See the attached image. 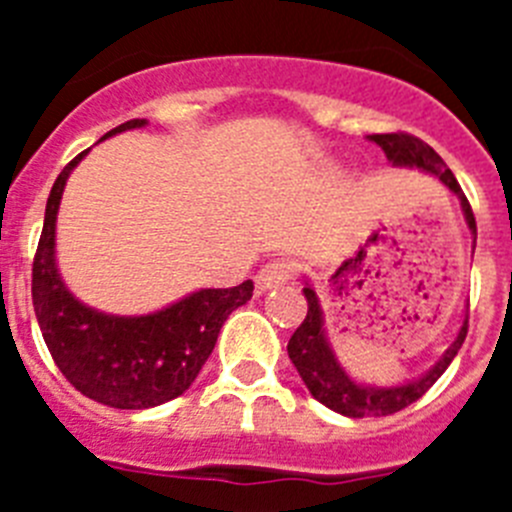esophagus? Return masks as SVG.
<instances>
[{"label": "esophagus", "mask_w": 512, "mask_h": 512, "mask_svg": "<svg viewBox=\"0 0 512 512\" xmlns=\"http://www.w3.org/2000/svg\"><path fill=\"white\" fill-rule=\"evenodd\" d=\"M292 274H295V264H292V261H269V264L261 266V271L256 274V289H259V292H266V289L279 287V284L289 282Z\"/></svg>", "instance_id": "34e87169"}]
</instances>
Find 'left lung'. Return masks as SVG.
Instances as JSON below:
<instances>
[{"label": "left lung", "instance_id": "1", "mask_svg": "<svg viewBox=\"0 0 512 512\" xmlns=\"http://www.w3.org/2000/svg\"><path fill=\"white\" fill-rule=\"evenodd\" d=\"M379 148L384 151L387 161L395 166H405V169H420L425 174L436 176L443 187H449L451 192L459 197L461 212L467 220L469 230L477 238V223H474V212L469 200L461 192L459 182H456L454 171L443 164V158L433 151L428 143L408 133H377L369 135ZM305 297H307V315L302 320L300 328L292 333L287 343V354L292 364L297 366L302 382L307 384L310 395L318 402H323L325 408L336 410V413L348 415V418H366V415H392L397 410L408 408L415 400L431 390L436 379L441 377L454 356L459 354L461 343L467 338L469 328V312L464 323L459 328V336L443 351L441 359L423 374V377L413 379L408 384H397V387H372V384H359L348 377L346 369L338 364L333 348H330L328 338H325L323 328V310H320V300L315 295V289L305 282Z\"/></svg>", "mask_w": 512, "mask_h": 512}]
</instances>
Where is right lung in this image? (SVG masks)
Returning a JSON list of instances; mask_svg holds the SVG:
<instances>
[{
  "label": "right lung",
  "instance_id": "1",
  "mask_svg": "<svg viewBox=\"0 0 512 512\" xmlns=\"http://www.w3.org/2000/svg\"><path fill=\"white\" fill-rule=\"evenodd\" d=\"M143 125L146 120H128L104 138ZM87 153L89 148L58 174L45 205L33 261L35 318L53 361L81 395L120 410L156 408L189 390L230 312L251 300L253 282L200 289L164 310L133 318L107 315L76 300L56 266V215L66 179Z\"/></svg>",
  "mask_w": 512,
  "mask_h": 512
}]
</instances>
